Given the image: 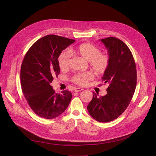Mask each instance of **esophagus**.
Returning a JSON list of instances; mask_svg holds the SVG:
<instances>
[{"mask_svg":"<svg viewBox=\"0 0 156 156\" xmlns=\"http://www.w3.org/2000/svg\"><path fill=\"white\" fill-rule=\"evenodd\" d=\"M83 90L82 88H80V87H76L75 89V92H80L81 91Z\"/></svg>","mask_w":156,"mask_h":156,"instance_id":"34e87169","label":"esophagus"}]
</instances>
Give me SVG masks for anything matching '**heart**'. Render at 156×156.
I'll use <instances>...</instances> for the list:
<instances>
[{
  "label": "heart",
  "mask_w": 156,
  "mask_h": 156,
  "mask_svg": "<svg viewBox=\"0 0 156 156\" xmlns=\"http://www.w3.org/2000/svg\"><path fill=\"white\" fill-rule=\"evenodd\" d=\"M71 52H73L71 51ZM78 55L89 62L90 67L97 75H102L107 70L110 64V56L107 54H101V50L93 44L85 42L83 43L75 50ZM70 55L69 52H63L58 57L59 67L62 70H66L69 66ZM93 78L90 72H85L75 74L72 77V80L76 84L84 86Z\"/></svg>",
  "instance_id": "heart-1"
}]
</instances>
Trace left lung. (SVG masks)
I'll use <instances>...</instances> for the list:
<instances>
[{"mask_svg":"<svg viewBox=\"0 0 156 156\" xmlns=\"http://www.w3.org/2000/svg\"><path fill=\"white\" fill-rule=\"evenodd\" d=\"M101 41L108 51L110 64L102 80L108 84L107 94L93 99L87 106L90 115L99 122L117 119L129 105L137 80L136 64L128 47L120 39L108 37Z\"/></svg>","mask_w":156,"mask_h":156,"instance_id":"obj_1","label":"left lung"}]
</instances>
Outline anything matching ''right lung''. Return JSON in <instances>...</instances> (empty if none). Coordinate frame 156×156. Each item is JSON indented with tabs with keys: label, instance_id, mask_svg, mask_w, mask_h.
<instances>
[{
	"label": "right lung",
	"instance_id": "add662e5",
	"mask_svg": "<svg viewBox=\"0 0 156 156\" xmlns=\"http://www.w3.org/2000/svg\"><path fill=\"white\" fill-rule=\"evenodd\" d=\"M75 40L49 34L35 42L25 55L20 71L22 91L30 107L41 117L52 119L69 106L72 94H57L51 83L60 73L58 57Z\"/></svg>",
	"mask_w": 156,
	"mask_h": 156
}]
</instances>
